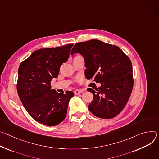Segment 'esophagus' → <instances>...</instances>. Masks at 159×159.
Listing matches in <instances>:
<instances>
[{"mask_svg":"<svg viewBox=\"0 0 159 159\" xmlns=\"http://www.w3.org/2000/svg\"><path fill=\"white\" fill-rule=\"evenodd\" d=\"M83 92V90H76L74 91V93L75 95H78L80 93H81Z\"/></svg>","mask_w":159,"mask_h":159,"instance_id":"esophagus-1","label":"esophagus"}]
</instances>
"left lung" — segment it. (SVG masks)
<instances>
[{"mask_svg":"<svg viewBox=\"0 0 159 159\" xmlns=\"http://www.w3.org/2000/svg\"><path fill=\"white\" fill-rule=\"evenodd\" d=\"M76 53L84 59L86 79L101 83L95 90L87 89L93 95L89 111L99 118L114 117L125 108L133 90L129 58L119 47L95 39L75 44L70 54Z\"/></svg>","mask_w":159,"mask_h":159,"instance_id":"8db88e82","label":"left lung"}]
</instances>
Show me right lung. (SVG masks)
Listing matches in <instances>:
<instances>
[{
    "mask_svg": "<svg viewBox=\"0 0 159 159\" xmlns=\"http://www.w3.org/2000/svg\"><path fill=\"white\" fill-rule=\"evenodd\" d=\"M73 44L34 51L18 69L17 91L30 116L43 125L52 126L66 117L73 92L65 94L51 89L50 82L59 73L61 66L69 57Z\"/></svg>",
    "mask_w": 159,
    "mask_h": 159,
    "instance_id": "1",
    "label": "right lung"
}]
</instances>
